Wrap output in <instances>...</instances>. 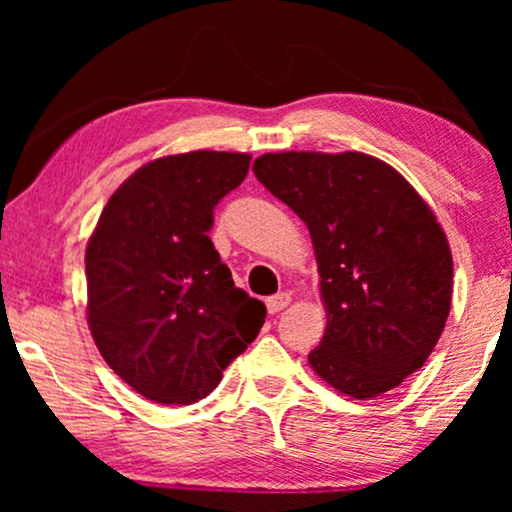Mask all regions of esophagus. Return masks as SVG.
I'll use <instances>...</instances> for the list:
<instances>
[{
  "mask_svg": "<svg viewBox=\"0 0 512 512\" xmlns=\"http://www.w3.org/2000/svg\"><path fill=\"white\" fill-rule=\"evenodd\" d=\"M291 303V293H286V291H282V293H277V296H270L268 300H265V305H268V312L270 314H277V312H282L286 305Z\"/></svg>",
  "mask_w": 512,
  "mask_h": 512,
  "instance_id": "1",
  "label": "esophagus"
}]
</instances>
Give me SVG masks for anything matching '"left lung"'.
<instances>
[{"label": "left lung", "mask_w": 512, "mask_h": 512, "mask_svg": "<svg viewBox=\"0 0 512 512\" xmlns=\"http://www.w3.org/2000/svg\"><path fill=\"white\" fill-rule=\"evenodd\" d=\"M254 174L310 228L326 305L314 373L359 401L398 387L450 314L452 251L436 214L366 153H265Z\"/></svg>", "instance_id": "left-lung-1"}]
</instances>
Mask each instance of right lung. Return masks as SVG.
I'll return each mask as SVG.
<instances>
[{
  "instance_id": "right-lung-1",
  "label": "right lung",
  "mask_w": 512,
  "mask_h": 512,
  "mask_svg": "<svg viewBox=\"0 0 512 512\" xmlns=\"http://www.w3.org/2000/svg\"><path fill=\"white\" fill-rule=\"evenodd\" d=\"M249 153L191 151L139 167L102 209L86 247L88 326L137 394L191 405L256 340L265 305L237 289L209 240L214 207Z\"/></svg>"
}]
</instances>
